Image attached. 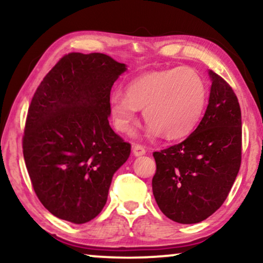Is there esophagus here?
I'll list each match as a JSON object with an SVG mask.
<instances>
[{"mask_svg":"<svg viewBox=\"0 0 263 263\" xmlns=\"http://www.w3.org/2000/svg\"><path fill=\"white\" fill-rule=\"evenodd\" d=\"M133 153H134V156L140 157V156H143V154L146 153V149L143 146L135 143V145H133Z\"/></svg>","mask_w":263,"mask_h":263,"instance_id":"1","label":"esophagus"}]
</instances>
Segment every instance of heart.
I'll return each mask as SVG.
<instances>
[{
    "label": "heart",
    "instance_id": "heart-1",
    "mask_svg": "<svg viewBox=\"0 0 263 263\" xmlns=\"http://www.w3.org/2000/svg\"><path fill=\"white\" fill-rule=\"evenodd\" d=\"M208 98L203 78L188 67L151 71L133 79L125 96L117 92L110 99L115 128L130 134L138 122V110L149 134L179 140L192 134L200 123Z\"/></svg>",
    "mask_w": 263,
    "mask_h": 263
}]
</instances>
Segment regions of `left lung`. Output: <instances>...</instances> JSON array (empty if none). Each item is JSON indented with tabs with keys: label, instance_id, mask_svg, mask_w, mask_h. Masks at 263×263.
Returning <instances> with one entry per match:
<instances>
[{
	"label": "left lung",
	"instance_id": "obj_1",
	"mask_svg": "<svg viewBox=\"0 0 263 263\" xmlns=\"http://www.w3.org/2000/svg\"><path fill=\"white\" fill-rule=\"evenodd\" d=\"M210 100L184 141L153 152V195L160 211L181 224L207 219L224 203L242 160V115L237 96L210 70Z\"/></svg>",
	"mask_w": 263,
	"mask_h": 263
}]
</instances>
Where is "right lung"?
<instances>
[{"label": "right lung", "mask_w": 263, "mask_h": 263, "mask_svg": "<svg viewBox=\"0 0 263 263\" xmlns=\"http://www.w3.org/2000/svg\"><path fill=\"white\" fill-rule=\"evenodd\" d=\"M125 69L105 53H67L31 100L25 164L35 195L57 218L74 224L96 218L129 158L130 143L109 124L111 87Z\"/></svg>", "instance_id": "add662e5"}]
</instances>
